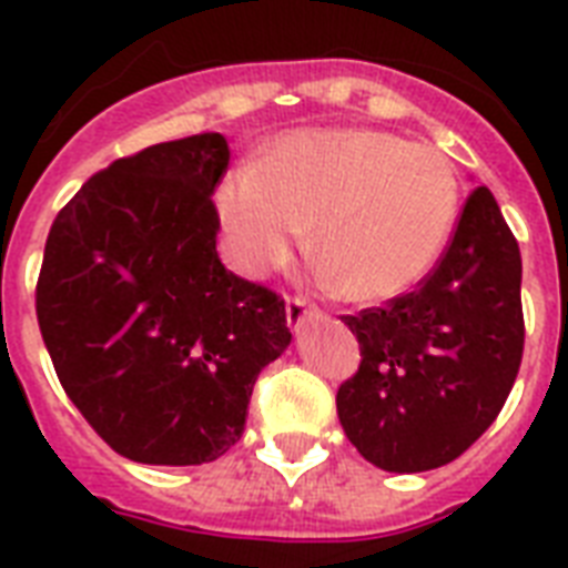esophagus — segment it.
Segmentation results:
<instances>
[{
    "label": "esophagus",
    "mask_w": 568,
    "mask_h": 568,
    "mask_svg": "<svg viewBox=\"0 0 568 568\" xmlns=\"http://www.w3.org/2000/svg\"><path fill=\"white\" fill-rule=\"evenodd\" d=\"M312 315H318V312H315V306H310V303L301 301V297H292V301H288V306H285V321H288L292 333H301V327L312 318Z\"/></svg>",
    "instance_id": "esophagus-1"
}]
</instances>
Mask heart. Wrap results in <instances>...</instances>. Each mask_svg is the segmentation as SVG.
<instances>
[{
    "instance_id": "obj_1",
    "label": "heart",
    "mask_w": 568,
    "mask_h": 568,
    "mask_svg": "<svg viewBox=\"0 0 568 568\" xmlns=\"http://www.w3.org/2000/svg\"><path fill=\"white\" fill-rule=\"evenodd\" d=\"M454 164L377 129H303L214 191L230 258L262 276L310 232V258L347 301H386L422 280L457 217Z\"/></svg>"
}]
</instances>
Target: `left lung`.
<instances>
[{
	"mask_svg": "<svg viewBox=\"0 0 568 568\" xmlns=\"http://www.w3.org/2000/svg\"><path fill=\"white\" fill-rule=\"evenodd\" d=\"M359 372L338 386L347 439L383 471H430L498 418L521 365V253L489 189L468 194L439 265L386 310L347 315Z\"/></svg>",
	"mask_w": 568,
	"mask_h": 568,
	"instance_id": "8db88e82",
	"label": "left lung"
}]
</instances>
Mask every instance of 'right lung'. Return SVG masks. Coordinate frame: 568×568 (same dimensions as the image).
<instances>
[{"label": "right lung", "mask_w": 568, "mask_h": 568, "mask_svg": "<svg viewBox=\"0 0 568 568\" xmlns=\"http://www.w3.org/2000/svg\"><path fill=\"white\" fill-rule=\"evenodd\" d=\"M221 132L146 146L84 182L49 230L38 324L67 397L126 459L200 466L235 445L285 303L217 258Z\"/></svg>", "instance_id": "obj_1"}]
</instances>
